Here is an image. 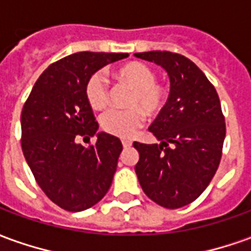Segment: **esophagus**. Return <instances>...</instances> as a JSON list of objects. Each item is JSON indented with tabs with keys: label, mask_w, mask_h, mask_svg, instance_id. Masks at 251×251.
Masks as SVG:
<instances>
[{
	"label": "esophagus",
	"mask_w": 251,
	"mask_h": 251,
	"mask_svg": "<svg viewBox=\"0 0 251 251\" xmlns=\"http://www.w3.org/2000/svg\"><path fill=\"white\" fill-rule=\"evenodd\" d=\"M122 145H124V148H129L131 145V140L124 138V140H122Z\"/></svg>",
	"instance_id": "obj_1"
}]
</instances>
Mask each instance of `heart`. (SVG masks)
<instances>
[{"mask_svg":"<svg viewBox=\"0 0 251 251\" xmlns=\"http://www.w3.org/2000/svg\"><path fill=\"white\" fill-rule=\"evenodd\" d=\"M118 82L133 88L127 110H110L100 118L104 131L118 137H131L141 127L145 114H158L167 103L168 90L156 82V72L142 62H129L114 71ZM86 98L94 110H104L110 103L109 86L100 72L93 74L86 84Z\"/></svg>","mask_w":251,"mask_h":251,"instance_id":"b5f03b06","label":"heart"}]
</instances>
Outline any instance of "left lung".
Listing matches in <instances>:
<instances>
[{
  "instance_id": "1",
  "label": "left lung",
  "mask_w": 251,
  "mask_h": 251,
  "mask_svg": "<svg viewBox=\"0 0 251 251\" xmlns=\"http://www.w3.org/2000/svg\"><path fill=\"white\" fill-rule=\"evenodd\" d=\"M168 72L171 93L149 131L161 141L133 142L142 191L165 208L192 203L210 184L222 158L225 115L215 87L188 57L168 51L136 53Z\"/></svg>"
}]
</instances>
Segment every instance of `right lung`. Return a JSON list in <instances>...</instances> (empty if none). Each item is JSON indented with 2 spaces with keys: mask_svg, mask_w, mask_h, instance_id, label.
<instances>
[{
  "mask_svg": "<svg viewBox=\"0 0 251 251\" xmlns=\"http://www.w3.org/2000/svg\"><path fill=\"white\" fill-rule=\"evenodd\" d=\"M127 53L77 52L52 63L36 80L21 111V148L37 184L63 210H87L107 194L113 183L120 138L98 133L95 145L77 137L98 130L86 98L90 76Z\"/></svg>",
  "mask_w": 251,
  "mask_h": 251,
  "instance_id": "right-lung-1",
  "label": "right lung"
}]
</instances>
